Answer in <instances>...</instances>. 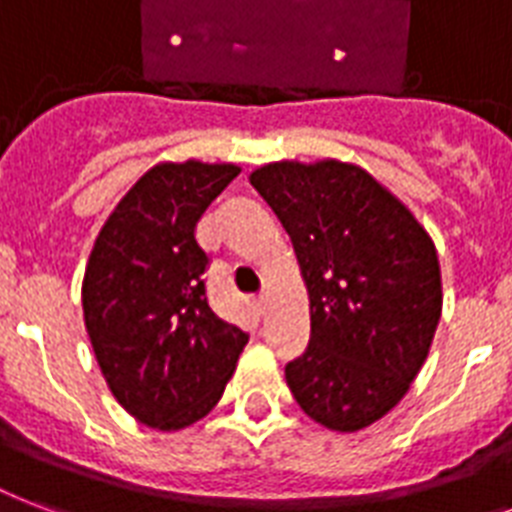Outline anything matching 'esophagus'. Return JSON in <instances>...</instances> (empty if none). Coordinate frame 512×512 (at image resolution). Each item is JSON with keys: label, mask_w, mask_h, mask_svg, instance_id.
Instances as JSON below:
<instances>
[{"label": "esophagus", "mask_w": 512, "mask_h": 512, "mask_svg": "<svg viewBox=\"0 0 512 512\" xmlns=\"http://www.w3.org/2000/svg\"><path fill=\"white\" fill-rule=\"evenodd\" d=\"M252 305H255V308H257V313H265V308H268V295L252 297Z\"/></svg>", "instance_id": "obj_1"}]
</instances>
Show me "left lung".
Wrapping results in <instances>:
<instances>
[{"instance_id":"obj_1","label":"left lung","mask_w":512,"mask_h":512,"mask_svg":"<svg viewBox=\"0 0 512 512\" xmlns=\"http://www.w3.org/2000/svg\"><path fill=\"white\" fill-rule=\"evenodd\" d=\"M252 185L295 244L311 295V340L284 374L324 428L353 433L406 396L441 319L433 241L353 164L276 162Z\"/></svg>"}]
</instances>
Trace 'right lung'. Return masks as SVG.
<instances>
[{"instance_id": "obj_1", "label": "right lung", "mask_w": 512, "mask_h": 512, "mask_svg": "<svg viewBox=\"0 0 512 512\" xmlns=\"http://www.w3.org/2000/svg\"><path fill=\"white\" fill-rule=\"evenodd\" d=\"M233 164H159L132 185L95 239L84 324L100 372L148 428L180 430L220 401L249 335L212 311L196 223Z\"/></svg>"}]
</instances>
